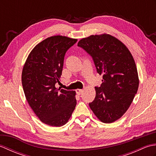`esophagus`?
I'll use <instances>...</instances> for the list:
<instances>
[{"label": "esophagus", "instance_id": "obj_1", "mask_svg": "<svg viewBox=\"0 0 156 156\" xmlns=\"http://www.w3.org/2000/svg\"><path fill=\"white\" fill-rule=\"evenodd\" d=\"M76 93H77L78 95H80V94L83 93L84 90H83V89H78H78H76Z\"/></svg>", "mask_w": 156, "mask_h": 156}]
</instances>
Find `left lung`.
<instances>
[{
    "instance_id": "obj_1",
    "label": "left lung",
    "mask_w": 156,
    "mask_h": 156,
    "mask_svg": "<svg viewBox=\"0 0 156 156\" xmlns=\"http://www.w3.org/2000/svg\"><path fill=\"white\" fill-rule=\"evenodd\" d=\"M93 59L102 83L95 87L94 100L89 103L99 120L111 123L120 119L130 107L139 87L133 55L126 45L109 34L92 35L78 43Z\"/></svg>"
}]
</instances>
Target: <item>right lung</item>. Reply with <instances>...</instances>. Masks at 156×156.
<instances>
[{"instance_id": "right-lung-1", "label": "right lung", "mask_w": 156, "mask_h": 156, "mask_svg": "<svg viewBox=\"0 0 156 156\" xmlns=\"http://www.w3.org/2000/svg\"><path fill=\"white\" fill-rule=\"evenodd\" d=\"M76 41L62 35L48 37L35 46L23 68L26 99L40 121L52 127L64 125L76 105L75 91L55 86L59 83L66 52Z\"/></svg>"}]
</instances>
